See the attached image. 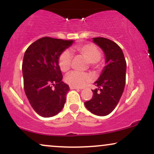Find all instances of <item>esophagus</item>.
Segmentation results:
<instances>
[{
	"mask_svg": "<svg viewBox=\"0 0 154 154\" xmlns=\"http://www.w3.org/2000/svg\"><path fill=\"white\" fill-rule=\"evenodd\" d=\"M69 88L71 90H81V88H77V87H75V86H72V85H70L69 86Z\"/></svg>",
	"mask_w": 154,
	"mask_h": 154,
	"instance_id": "esophagus-1",
	"label": "esophagus"
}]
</instances>
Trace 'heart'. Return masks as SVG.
<instances>
[{"instance_id":"heart-1","label":"heart","mask_w":154,"mask_h":154,"mask_svg":"<svg viewBox=\"0 0 154 154\" xmlns=\"http://www.w3.org/2000/svg\"><path fill=\"white\" fill-rule=\"evenodd\" d=\"M75 54H80L89 61L90 66L96 69L99 67V60L101 57L100 49L93 43H85L76 45L72 49ZM72 55L69 51H63L59 55L58 59V64L61 72H67L71 67ZM92 76L87 72L73 71L65 77V80L69 85L77 88H82L90 82Z\"/></svg>"}]
</instances>
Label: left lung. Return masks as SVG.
I'll list each match as a JSON object with an SVG mask.
<instances>
[{"instance_id": "1", "label": "left lung", "mask_w": 154, "mask_h": 154, "mask_svg": "<svg viewBox=\"0 0 154 154\" xmlns=\"http://www.w3.org/2000/svg\"><path fill=\"white\" fill-rule=\"evenodd\" d=\"M106 56V65L99 79L94 82L97 88L93 90L91 100L85 102L87 109L98 116H106L119 103L126 82L127 63L119 45L109 39L93 38Z\"/></svg>"}]
</instances>
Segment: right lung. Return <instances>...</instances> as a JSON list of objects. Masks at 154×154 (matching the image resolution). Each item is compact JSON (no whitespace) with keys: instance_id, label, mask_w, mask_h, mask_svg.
I'll return each instance as SVG.
<instances>
[{"instance_id":"right-lung-1","label":"right lung","mask_w":154,"mask_h":154,"mask_svg":"<svg viewBox=\"0 0 154 154\" xmlns=\"http://www.w3.org/2000/svg\"><path fill=\"white\" fill-rule=\"evenodd\" d=\"M73 40L44 37L27 48L22 62L24 89L31 106L43 117L59 113L66 102L68 85L58 64L59 55Z\"/></svg>"}]
</instances>
